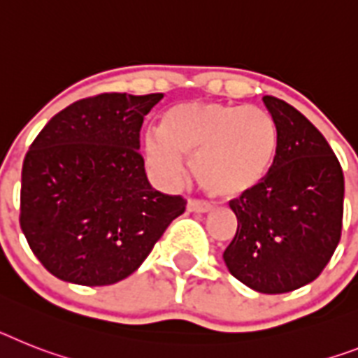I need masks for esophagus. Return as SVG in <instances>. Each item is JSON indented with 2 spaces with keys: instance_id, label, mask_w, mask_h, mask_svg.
Returning <instances> with one entry per match:
<instances>
[{
  "instance_id": "34e87169",
  "label": "esophagus",
  "mask_w": 358,
  "mask_h": 358,
  "mask_svg": "<svg viewBox=\"0 0 358 358\" xmlns=\"http://www.w3.org/2000/svg\"><path fill=\"white\" fill-rule=\"evenodd\" d=\"M187 209L193 213H207V211H211L213 206L209 202H203V200L191 198V200L187 202Z\"/></svg>"
}]
</instances>
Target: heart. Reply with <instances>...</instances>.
<instances>
[{
  "label": "heart",
  "instance_id": "heart-1",
  "mask_svg": "<svg viewBox=\"0 0 358 358\" xmlns=\"http://www.w3.org/2000/svg\"><path fill=\"white\" fill-rule=\"evenodd\" d=\"M275 120L260 107L189 101L169 109L162 129L145 134V158L164 184L184 178L193 156L194 178L207 193L235 198L257 187L276 155Z\"/></svg>",
  "mask_w": 358,
  "mask_h": 358
}]
</instances>
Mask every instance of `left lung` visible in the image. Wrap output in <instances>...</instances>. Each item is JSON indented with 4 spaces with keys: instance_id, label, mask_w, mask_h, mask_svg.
<instances>
[{
    "instance_id": "8db88e82",
    "label": "left lung",
    "mask_w": 358,
    "mask_h": 358,
    "mask_svg": "<svg viewBox=\"0 0 358 358\" xmlns=\"http://www.w3.org/2000/svg\"><path fill=\"white\" fill-rule=\"evenodd\" d=\"M262 100L278 133L276 155L266 178L229 202L238 227L224 262L248 287L278 295L313 282L335 253L344 174L304 114L275 96Z\"/></svg>"
}]
</instances>
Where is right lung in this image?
<instances>
[{"label": "right lung", "mask_w": 358, "mask_h": 358, "mask_svg": "<svg viewBox=\"0 0 358 358\" xmlns=\"http://www.w3.org/2000/svg\"><path fill=\"white\" fill-rule=\"evenodd\" d=\"M162 92L78 100L29 147L20 225L32 253L59 280L109 286L151 253L185 200L151 187L140 155L143 118Z\"/></svg>", "instance_id": "add662e5"}]
</instances>
